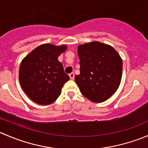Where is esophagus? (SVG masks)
Listing matches in <instances>:
<instances>
[{
  "label": "esophagus",
  "mask_w": 148,
  "mask_h": 148,
  "mask_svg": "<svg viewBox=\"0 0 148 148\" xmlns=\"http://www.w3.org/2000/svg\"><path fill=\"white\" fill-rule=\"evenodd\" d=\"M69 77L70 79H71V80H73L74 79V73H71V74H69Z\"/></svg>",
  "instance_id": "34e87169"
}]
</instances>
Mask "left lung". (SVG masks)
<instances>
[{
	"instance_id": "obj_1",
	"label": "left lung",
	"mask_w": 148,
	"mask_h": 148,
	"mask_svg": "<svg viewBox=\"0 0 148 148\" xmlns=\"http://www.w3.org/2000/svg\"><path fill=\"white\" fill-rule=\"evenodd\" d=\"M80 74L75 82L81 93L93 102L111 97L121 82L122 60L118 52L108 44L92 41L78 46Z\"/></svg>"
}]
</instances>
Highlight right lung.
Returning a JSON list of instances; mask_svg holds the SVG:
<instances>
[{
    "instance_id": "right-lung-1",
    "label": "right lung",
    "mask_w": 148,
    "mask_h": 148,
    "mask_svg": "<svg viewBox=\"0 0 148 148\" xmlns=\"http://www.w3.org/2000/svg\"><path fill=\"white\" fill-rule=\"evenodd\" d=\"M67 49L65 45L44 44L38 46L22 60L19 82L28 97L41 105L53 103L69 79L58 57Z\"/></svg>"
}]
</instances>
